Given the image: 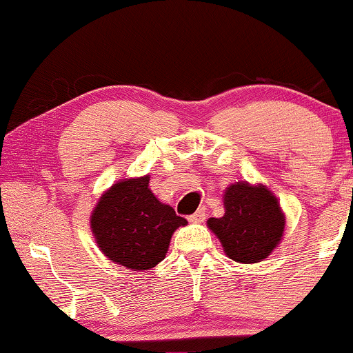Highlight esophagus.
I'll return each instance as SVG.
<instances>
[{
	"mask_svg": "<svg viewBox=\"0 0 353 353\" xmlns=\"http://www.w3.org/2000/svg\"><path fill=\"white\" fill-rule=\"evenodd\" d=\"M205 219V209L202 208L197 210V212H194L192 216H189V221L190 222H202Z\"/></svg>",
	"mask_w": 353,
	"mask_h": 353,
	"instance_id": "34e87169",
	"label": "esophagus"
}]
</instances>
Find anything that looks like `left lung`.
<instances>
[{
  "label": "left lung",
  "instance_id": "obj_1",
  "mask_svg": "<svg viewBox=\"0 0 353 353\" xmlns=\"http://www.w3.org/2000/svg\"><path fill=\"white\" fill-rule=\"evenodd\" d=\"M225 214L210 217L208 225L236 262H261L281 242L285 217L264 185L237 182L225 190Z\"/></svg>",
  "mask_w": 353,
  "mask_h": 353
}]
</instances>
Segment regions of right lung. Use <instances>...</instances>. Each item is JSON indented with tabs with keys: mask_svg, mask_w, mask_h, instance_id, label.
<instances>
[{
	"mask_svg": "<svg viewBox=\"0 0 353 353\" xmlns=\"http://www.w3.org/2000/svg\"><path fill=\"white\" fill-rule=\"evenodd\" d=\"M149 176L117 182L101 197L91 229L109 261L148 270L165 257L174 230L188 224L171 205L156 199Z\"/></svg>",
	"mask_w": 353,
	"mask_h": 353,
	"instance_id": "obj_1",
	"label": "right lung"
}]
</instances>
